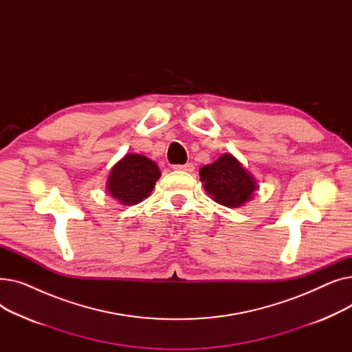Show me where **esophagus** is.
<instances>
[{
  "label": "esophagus",
  "mask_w": 352,
  "mask_h": 352,
  "mask_svg": "<svg viewBox=\"0 0 352 352\" xmlns=\"http://www.w3.org/2000/svg\"><path fill=\"white\" fill-rule=\"evenodd\" d=\"M173 168H174V170H177V171H187V173H192L195 166H194V164H192V162H187V164H181V165H179V164H178V165H174Z\"/></svg>",
  "instance_id": "34e87169"
}]
</instances>
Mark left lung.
<instances>
[{"label":"left lung","instance_id":"8db88e82","mask_svg":"<svg viewBox=\"0 0 352 352\" xmlns=\"http://www.w3.org/2000/svg\"><path fill=\"white\" fill-rule=\"evenodd\" d=\"M199 177L212 199L230 208L245 204L258 188L254 178L231 154L221 155L215 162L202 166Z\"/></svg>","mask_w":352,"mask_h":352}]
</instances>
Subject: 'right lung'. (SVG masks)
Instances as JSON below:
<instances>
[{
  "instance_id": "1",
  "label": "right lung",
  "mask_w": 352,
  "mask_h": 352,
  "mask_svg": "<svg viewBox=\"0 0 352 352\" xmlns=\"http://www.w3.org/2000/svg\"><path fill=\"white\" fill-rule=\"evenodd\" d=\"M160 175L154 161L140 154H128L111 170L107 188L121 204L135 206L150 195Z\"/></svg>"
}]
</instances>
